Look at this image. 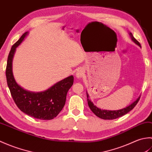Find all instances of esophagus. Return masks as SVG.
<instances>
[{"label": "esophagus", "instance_id": "esophagus-1", "mask_svg": "<svg viewBox=\"0 0 152 152\" xmlns=\"http://www.w3.org/2000/svg\"><path fill=\"white\" fill-rule=\"evenodd\" d=\"M83 75H84V72H83L82 69H79L76 73V77L78 79L82 78Z\"/></svg>", "mask_w": 152, "mask_h": 152}]
</instances>
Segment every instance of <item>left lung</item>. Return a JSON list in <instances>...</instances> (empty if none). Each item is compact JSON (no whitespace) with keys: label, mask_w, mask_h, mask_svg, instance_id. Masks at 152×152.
Wrapping results in <instances>:
<instances>
[{"label":"left lung","mask_w":152,"mask_h":152,"mask_svg":"<svg viewBox=\"0 0 152 152\" xmlns=\"http://www.w3.org/2000/svg\"><path fill=\"white\" fill-rule=\"evenodd\" d=\"M129 34L130 35L132 41H133V42H134L137 45H138V46L141 47L140 44L134 38L133 34L131 33H129ZM86 93H87V98H88V103L89 108L91 110V111L94 113L97 117L103 119H114L118 118L121 117V116L127 114L129 112H130L131 110H133L134 108V106L137 104L138 101H139L140 97V96H138L136 101H134L133 103H131L130 105L127 106V107H125L124 108L118 110H102V109L101 110V108L96 107V106L93 104V102L91 101V100L89 99V96L88 95V92L86 91Z\"/></svg>","instance_id":"8db88e82"}]
</instances>
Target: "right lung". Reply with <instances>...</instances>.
Returning <instances> with one entry per match:
<instances>
[{"label":"right lung","instance_id":"right-lung-1","mask_svg":"<svg viewBox=\"0 0 152 152\" xmlns=\"http://www.w3.org/2000/svg\"><path fill=\"white\" fill-rule=\"evenodd\" d=\"M28 34L26 32L13 45L10 51L6 76L8 86L13 99L25 114L34 118L50 120L59 114L65 104L67 92L73 85L74 77L69 76L55 83L43 91L33 92L25 89L18 84L12 71V61L16 48Z\"/></svg>","mask_w":152,"mask_h":152}]
</instances>
